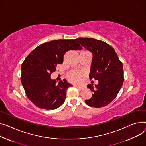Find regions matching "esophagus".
I'll use <instances>...</instances> for the list:
<instances>
[{
    "label": "esophagus",
    "instance_id": "obj_1",
    "mask_svg": "<svg viewBox=\"0 0 146 146\" xmlns=\"http://www.w3.org/2000/svg\"><path fill=\"white\" fill-rule=\"evenodd\" d=\"M75 87H76L79 90H83L84 89L83 87H80V86H75Z\"/></svg>",
    "mask_w": 146,
    "mask_h": 146
}]
</instances>
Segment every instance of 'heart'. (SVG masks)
Listing matches in <instances>:
<instances>
[{
    "instance_id": "b5f03b06",
    "label": "heart",
    "mask_w": 146,
    "mask_h": 146,
    "mask_svg": "<svg viewBox=\"0 0 146 146\" xmlns=\"http://www.w3.org/2000/svg\"><path fill=\"white\" fill-rule=\"evenodd\" d=\"M85 76L83 72L72 70L67 74V79L70 83L75 84H80L82 82L83 77Z\"/></svg>"
}]
</instances>
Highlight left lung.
I'll return each mask as SVG.
<instances>
[{"mask_svg":"<svg viewBox=\"0 0 146 146\" xmlns=\"http://www.w3.org/2000/svg\"><path fill=\"white\" fill-rule=\"evenodd\" d=\"M82 46L93 54L89 78L99 80L93 87H87L93 92L92 97L85 103L90 107L101 108L110 103L117 96L124 82L122 62L114 48L109 44L93 38H77Z\"/></svg>","mask_w":146,"mask_h":146,"instance_id":"8db88e82","label":"left lung"}]
</instances>
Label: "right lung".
I'll return each mask as SVG.
<instances>
[{
	"instance_id": "right-lung-1",
	"label": "right lung",
	"mask_w": 146,
	"mask_h": 146,
	"mask_svg": "<svg viewBox=\"0 0 146 146\" xmlns=\"http://www.w3.org/2000/svg\"><path fill=\"white\" fill-rule=\"evenodd\" d=\"M76 40H56L36 47L22 64L21 82L29 99L36 106L54 110L64 103L66 91L72 85L66 79L56 84L50 78L57 64L63 62L64 54L69 50H81Z\"/></svg>"
}]
</instances>
